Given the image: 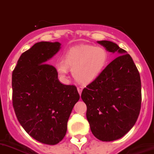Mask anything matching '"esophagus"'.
Segmentation results:
<instances>
[{
  "label": "esophagus",
  "instance_id": "obj_1",
  "mask_svg": "<svg viewBox=\"0 0 154 154\" xmlns=\"http://www.w3.org/2000/svg\"><path fill=\"white\" fill-rule=\"evenodd\" d=\"M82 90H83V87H81V86L77 87V91H78V92H79L80 95H81V92H82Z\"/></svg>",
  "mask_w": 154,
  "mask_h": 154
}]
</instances>
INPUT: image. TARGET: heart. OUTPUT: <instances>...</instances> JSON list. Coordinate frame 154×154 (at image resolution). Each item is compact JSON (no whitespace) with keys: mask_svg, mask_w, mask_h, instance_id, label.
Instances as JSON below:
<instances>
[{"mask_svg":"<svg viewBox=\"0 0 154 154\" xmlns=\"http://www.w3.org/2000/svg\"><path fill=\"white\" fill-rule=\"evenodd\" d=\"M109 53L105 48L80 45L71 48L64 55L63 61L55 65L59 77L65 79L69 68L73 77L81 83H90L99 77L108 64Z\"/></svg>","mask_w":154,"mask_h":154,"instance_id":"1","label":"heart"}]
</instances>
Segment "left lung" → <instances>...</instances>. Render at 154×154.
I'll return each mask as SVG.
<instances>
[{
  "label": "left lung",
  "mask_w": 154,
  "mask_h": 154,
  "mask_svg": "<svg viewBox=\"0 0 154 154\" xmlns=\"http://www.w3.org/2000/svg\"><path fill=\"white\" fill-rule=\"evenodd\" d=\"M97 42L119 56L84 88L81 99L87 106L86 117L93 135L110 142L127 134L138 119L142 102L140 75L130 55L117 44Z\"/></svg>",
  "instance_id": "8db88e82"
}]
</instances>
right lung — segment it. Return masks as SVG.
Returning <instances> with one entry per match:
<instances>
[{"instance_id":"right-lung-1","label":"right lung","mask_w":154,"mask_h":154,"mask_svg":"<svg viewBox=\"0 0 154 154\" xmlns=\"http://www.w3.org/2000/svg\"><path fill=\"white\" fill-rule=\"evenodd\" d=\"M59 42L41 41L21 55L12 72V103L18 121L32 138L55 145L66 135L67 121L80 95L74 85L58 79L47 64L61 48Z\"/></svg>"}]
</instances>
